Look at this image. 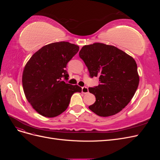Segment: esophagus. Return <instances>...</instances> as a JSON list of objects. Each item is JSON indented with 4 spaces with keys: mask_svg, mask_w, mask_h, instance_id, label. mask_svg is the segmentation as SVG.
<instances>
[{
    "mask_svg": "<svg viewBox=\"0 0 160 160\" xmlns=\"http://www.w3.org/2000/svg\"><path fill=\"white\" fill-rule=\"evenodd\" d=\"M82 93H84V94H86V93H88V92H89V89H88V88H87L86 86H84V87H83V88H82Z\"/></svg>",
    "mask_w": 160,
    "mask_h": 160,
    "instance_id": "obj_1",
    "label": "esophagus"
}]
</instances>
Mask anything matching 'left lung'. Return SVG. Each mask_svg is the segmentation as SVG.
Instances as JSON below:
<instances>
[{
  "label": "left lung",
  "mask_w": 160,
  "mask_h": 160,
  "mask_svg": "<svg viewBox=\"0 0 160 160\" xmlns=\"http://www.w3.org/2000/svg\"><path fill=\"white\" fill-rule=\"evenodd\" d=\"M79 55L91 78L98 77L99 84L89 88L95 102L89 108L101 117L119 113L132 99L139 85L136 62L117 47L95 42L85 45Z\"/></svg>",
  "instance_id": "obj_1"
}]
</instances>
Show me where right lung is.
<instances>
[{
	"label": "right lung",
	"mask_w": 160,
	"mask_h": 160,
	"mask_svg": "<svg viewBox=\"0 0 160 160\" xmlns=\"http://www.w3.org/2000/svg\"><path fill=\"white\" fill-rule=\"evenodd\" d=\"M79 49L69 42L51 43L37 51L26 64L22 79L24 93L41 115H59L68 108L72 94L81 92V87L62 81L68 80L67 65Z\"/></svg>",
	"instance_id": "right-lung-1"
}]
</instances>
